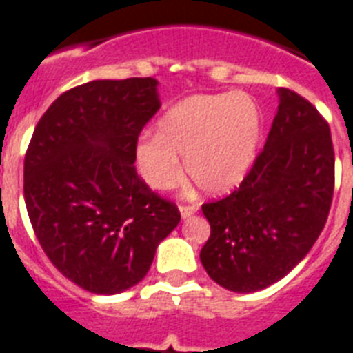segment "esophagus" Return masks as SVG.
Returning a JSON list of instances; mask_svg holds the SVG:
<instances>
[{
    "instance_id": "1",
    "label": "esophagus",
    "mask_w": 353,
    "mask_h": 353,
    "mask_svg": "<svg viewBox=\"0 0 353 353\" xmlns=\"http://www.w3.org/2000/svg\"><path fill=\"white\" fill-rule=\"evenodd\" d=\"M179 212H181L183 220H188L190 216H194L198 212V207H194V205H181V207H179Z\"/></svg>"
}]
</instances>
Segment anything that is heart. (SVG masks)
I'll use <instances>...</instances> for the list:
<instances>
[{"instance_id": "obj_1", "label": "heart", "mask_w": 353, "mask_h": 353, "mask_svg": "<svg viewBox=\"0 0 353 353\" xmlns=\"http://www.w3.org/2000/svg\"><path fill=\"white\" fill-rule=\"evenodd\" d=\"M262 112L247 93L192 95L166 110L155 135L135 143L139 174L155 190L176 187L185 159L188 177L205 194L234 190L256 161Z\"/></svg>"}]
</instances>
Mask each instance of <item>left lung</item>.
Masks as SVG:
<instances>
[{
	"mask_svg": "<svg viewBox=\"0 0 353 353\" xmlns=\"http://www.w3.org/2000/svg\"><path fill=\"white\" fill-rule=\"evenodd\" d=\"M279 110L262 154L240 188L201 207L210 238L199 258L216 284L254 293L306 256L334 198V144L315 108L279 88Z\"/></svg>",
	"mask_w": 353,
	"mask_h": 353,
	"instance_id": "1",
	"label": "left lung"
}]
</instances>
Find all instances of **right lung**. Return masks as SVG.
I'll return each instance as SVG.
<instances>
[{
  "label": "right lung",
  "instance_id": "1",
  "mask_svg": "<svg viewBox=\"0 0 353 353\" xmlns=\"http://www.w3.org/2000/svg\"><path fill=\"white\" fill-rule=\"evenodd\" d=\"M155 79L93 80L65 91L36 126L23 196L41 249L97 295L139 284L181 216L135 172V143L161 108Z\"/></svg>",
  "mask_w": 353,
  "mask_h": 353
}]
</instances>
